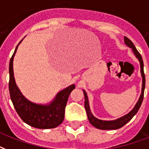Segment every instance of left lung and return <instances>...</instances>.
<instances>
[{
	"label": "left lung",
	"instance_id": "1",
	"mask_svg": "<svg viewBox=\"0 0 149 149\" xmlns=\"http://www.w3.org/2000/svg\"><path fill=\"white\" fill-rule=\"evenodd\" d=\"M124 42L127 47L132 48L134 54L136 56V57L138 59V61L140 62L141 66V77H142V88H141V94L140 95V98L138 100V102L136 103L134 107L131 112H129L128 113L126 114L125 116H122L120 118H118L115 120H99V119L95 118V116H93V113H91L90 108H89V103H88V100L87 94L85 93V90L84 92V95H85V108L87 113V116L88 120L90 122V124L94 126L95 127L98 129H101V130H116L119 129L124 126L125 124L131 120L132 117L138 113V109L141 107V105L142 103L143 98H144V91H145V76L144 73V63H143L142 57L139 54V52L137 50L136 47L131 40H129L128 38L124 36Z\"/></svg>",
	"mask_w": 149,
	"mask_h": 149
}]
</instances>
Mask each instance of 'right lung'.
Listing matches in <instances>:
<instances>
[{"label": "right lung", "instance_id": "add662e5", "mask_svg": "<svg viewBox=\"0 0 149 149\" xmlns=\"http://www.w3.org/2000/svg\"><path fill=\"white\" fill-rule=\"evenodd\" d=\"M20 42L16 47L9 63V93L14 107L23 121L33 127L40 129L56 127L64 120L67 102L75 85H71L61 91L48 105L36 104L26 100L16 85L14 78L13 60Z\"/></svg>", "mask_w": 149, "mask_h": 149}]
</instances>
